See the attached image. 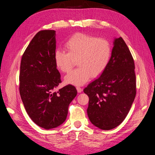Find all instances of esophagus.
Returning a JSON list of instances; mask_svg holds the SVG:
<instances>
[{
  "label": "esophagus",
  "mask_w": 155,
  "mask_h": 155,
  "mask_svg": "<svg viewBox=\"0 0 155 155\" xmlns=\"http://www.w3.org/2000/svg\"><path fill=\"white\" fill-rule=\"evenodd\" d=\"M77 92H78V93H80V92H82L83 89H82V87H79V86H77Z\"/></svg>",
  "instance_id": "esophagus-1"
}]
</instances>
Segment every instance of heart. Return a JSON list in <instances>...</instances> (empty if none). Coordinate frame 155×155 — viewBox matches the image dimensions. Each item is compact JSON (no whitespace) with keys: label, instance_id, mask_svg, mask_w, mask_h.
I'll return each instance as SVG.
<instances>
[{"label":"heart","instance_id":"b5f03b06","mask_svg":"<svg viewBox=\"0 0 155 155\" xmlns=\"http://www.w3.org/2000/svg\"><path fill=\"white\" fill-rule=\"evenodd\" d=\"M67 53L56 50L54 53L56 66L63 73H69L77 61L79 67L64 77L67 84L82 85L91 77L101 75L109 63L111 48L107 40L94 36L76 33L64 43Z\"/></svg>","mask_w":155,"mask_h":155}]
</instances>
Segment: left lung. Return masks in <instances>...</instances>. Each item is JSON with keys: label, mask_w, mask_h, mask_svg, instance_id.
Masks as SVG:
<instances>
[{"label": "left lung", "mask_w": 155, "mask_h": 155, "mask_svg": "<svg viewBox=\"0 0 155 155\" xmlns=\"http://www.w3.org/2000/svg\"><path fill=\"white\" fill-rule=\"evenodd\" d=\"M113 45L107 67L84 90L89 97L88 117L102 130L115 128L124 120L136 93L131 53L121 37L114 38Z\"/></svg>", "instance_id": "1"}]
</instances>
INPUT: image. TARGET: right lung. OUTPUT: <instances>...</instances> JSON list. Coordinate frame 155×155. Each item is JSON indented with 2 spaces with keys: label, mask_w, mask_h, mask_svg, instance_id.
I'll use <instances>...</instances> for the list:
<instances>
[{
  "label": "right lung",
  "mask_w": 155,
  "mask_h": 155,
  "mask_svg": "<svg viewBox=\"0 0 155 155\" xmlns=\"http://www.w3.org/2000/svg\"><path fill=\"white\" fill-rule=\"evenodd\" d=\"M56 31H39L24 51L21 62L19 92L28 114L35 124L45 129L62 124L68 106L77 94L68 85L56 92L61 82L54 60Z\"/></svg>",
  "instance_id": "1"
}]
</instances>
